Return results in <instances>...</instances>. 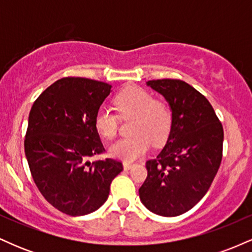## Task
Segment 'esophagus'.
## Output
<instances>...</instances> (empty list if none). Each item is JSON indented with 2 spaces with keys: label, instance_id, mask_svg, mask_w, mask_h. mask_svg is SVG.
<instances>
[{
  "label": "esophagus",
  "instance_id": "34e87169",
  "mask_svg": "<svg viewBox=\"0 0 252 252\" xmlns=\"http://www.w3.org/2000/svg\"><path fill=\"white\" fill-rule=\"evenodd\" d=\"M135 166V163H132V162H124L123 163V167H124V169H130V168H132V167Z\"/></svg>",
  "mask_w": 252,
  "mask_h": 252
}]
</instances>
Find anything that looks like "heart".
Returning a JSON list of instances; mask_svg holds the SVG:
<instances>
[{
  "label": "heart",
  "instance_id": "heart-1",
  "mask_svg": "<svg viewBox=\"0 0 252 252\" xmlns=\"http://www.w3.org/2000/svg\"><path fill=\"white\" fill-rule=\"evenodd\" d=\"M115 108L122 118L134 116L131 136L111 144L110 154L121 160L134 161L150 149L152 141L162 143L168 137L172 126V110L162 100L140 86H129L115 97ZM94 126L103 137L112 138L117 134L118 116L112 109L102 106L94 117Z\"/></svg>",
  "mask_w": 252,
  "mask_h": 252
}]
</instances>
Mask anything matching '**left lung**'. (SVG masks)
I'll return each mask as SVG.
<instances>
[{
	"label": "left lung",
	"instance_id": "1",
	"mask_svg": "<svg viewBox=\"0 0 252 252\" xmlns=\"http://www.w3.org/2000/svg\"><path fill=\"white\" fill-rule=\"evenodd\" d=\"M166 98L173 121L166 146L146 162L138 189L149 211L175 217L194 207L209 190L222 158L224 130L204 94L180 79L149 80Z\"/></svg>",
	"mask_w": 252,
	"mask_h": 252
}]
</instances>
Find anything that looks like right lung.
Listing matches in <instances>:
<instances>
[{"mask_svg": "<svg viewBox=\"0 0 252 252\" xmlns=\"http://www.w3.org/2000/svg\"><path fill=\"white\" fill-rule=\"evenodd\" d=\"M110 91L106 83L65 77L48 86L31 109L25 137L31 174L43 198L65 215L99 209L123 170L115 158L89 161L105 152L94 117Z\"/></svg>", "mask_w": 252, "mask_h": 252, "instance_id": "add662e5", "label": "right lung"}]
</instances>
